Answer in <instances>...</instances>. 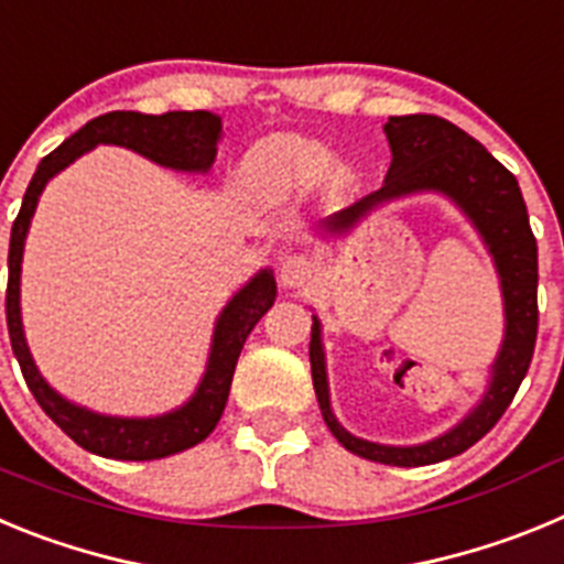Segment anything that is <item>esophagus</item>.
Returning a JSON list of instances; mask_svg holds the SVG:
<instances>
[{"label": "esophagus", "instance_id": "1", "mask_svg": "<svg viewBox=\"0 0 564 564\" xmlns=\"http://www.w3.org/2000/svg\"><path fill=\"white\" fill-rule=\"evenodd\" d=\"M279 282H282L285 288H291V291L311 285V282H313V262L307 257H299V253L282 259V265H279Z\"/></svg>", "mask_w": 564, "mask_h": 564}]
</instances>
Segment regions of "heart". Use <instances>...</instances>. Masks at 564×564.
I'll list each match as a JSON object with an SVG mask.
<instances>
[{
  "mask_svg": "<svg viewBox=\"0 0 564 564\" xmlns=\"http://www.w3.org/2000/svg\"><path fill=\"white\" fill-rule=\"evenodd\" d=\"M325 181L333 194L352 186L356 172L347 161H333L325 143L299 134H271L251 147L239 163L237 186L242 197L259 206H282Z\"/></svg>",
  "mask_w": 564,
  "mask_h": 564,
  "instance_id": "obj_1",
  "label": "heart"
}]
</instances>
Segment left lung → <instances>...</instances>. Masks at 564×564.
Returning <instances> with one entry per match:
<instances>
[{"label":"left lung","mask_w":564,"mask_h":564,"mask_svg":"<svg viewBox=\"0 0 564 564\" xmlns=\"http://www.w3.org/2000/svg\"><path fill=\"white\" fill-rule=\"evenodd\" d=\"M383 134H387L392 152L383 186L367 194L356 206L327 217L316 228V237L341 239L387 203L412 197V194H441L482 239L488 257L495 262L497 279H500L502 316H506L502 344L495 364L488 367V381L480 401L443 435L415 443V446H390V443L364 441V437L352 435L333 415L322 322L313 313L311 372L318 410H322L327 430L352 455L387 463V466L410 468L460 455L468 446H475L508 410V403L525 378L531 356H534L536 318H540V311H536L540 273H536V239L531 234V223H528L520 183L500 161L488 154L482 143H477L471 134H466L455 123L443 121L437 115H395L383 123Z\"/></svg>","instance_id":"obj_1"}]
</instances>
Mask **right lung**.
<instances>
[{
  "label": "right lung",
  "instance_id": "right-lung-1",
  "mask_svg": "<svg viewBox=\"0 0 564 564\" xmlns=\"http://www.w3.org/2000/svg\"><path fill=\"white\" fill-rule=\"evenodd\" d=\"M223 138V118L206 109L197 112H166V115H143V112H107L84 123L76 134L39 163L28 192H24L19 217L10 228V251H8V333L10 347L17 356L22 376L30 392L39 401L50 421L62 426L82 449L93 455L112 457V460H158V457L177 455L206 441L226 410L228 390H231L234 367H237L239 350L246 344L248 333L253 330L259 318L265 316L276 299V279L271 268L253 273L246 285L239 288L226 307L214 322L212 347L208 361L203 370L200 383L194 387L192 398L181 406L152 417H123L104 415V412L87 410L82 403L69 401L62 392L53 390L47 378L39 372L36 361L30 356L28 338L22 325V257L24 239H28L30 220L36 214L39 197L58 172L76 163L82 154L96 147H123L143 154L147 161L158 163L172 172L208 174L217 158V143Z\"/></svg>",
  "mask_w": 564,
  "mask_h": 564
}]
</instances>
